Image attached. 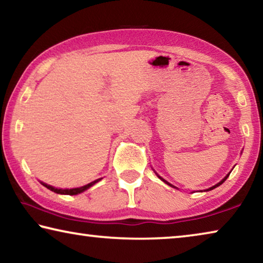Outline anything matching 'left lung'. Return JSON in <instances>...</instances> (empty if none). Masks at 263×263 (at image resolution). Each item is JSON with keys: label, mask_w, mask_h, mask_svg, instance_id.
I'll return each instance as SVG.
<instances>
[{"label": "left lung", "mask_w": 263, "mask_h": 263, "mask_svg": "<svg viewBox=\"0 0 263 263\" xmlns=\"http://www.w3.org/2000/svg\"><path fill=\"white\" fill-rule=\"evenodd\" d=\"M229 175H230V174H229ZM229 175H226V176L224 177V179H222V180H221V181L219 182V183H217L216 185H213V186H211V188H210V189H208V190H212V189H215V188H216V186H219V185H220L221 183H224V182L226 181V179H228V177H229ZM159 177H160V176H159ZM160 179H161V177H160ZM161 180H162V181L164 182V183H167L168 185H171V186H173V185H172L171 183H168V182H167V181H164L163 179H161ZM173 188H175V186H173Z\"/></svg>", "instance_id": "left-lung-1"}]
</instances>
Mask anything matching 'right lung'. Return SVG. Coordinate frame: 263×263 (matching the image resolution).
Segmentation results:
<instances>
[{
  "mask_svg": "<svg viewBox=\"0 0 263 263\" xmlns=\"http://www.w3.org/2000/svg\"><path fill=\"white\" fill-rule=\"evenodd\" d=\"M101 180H102V179H97V180H95V181L90 182V183H88V184L83 185V186H80V188H74V189H57V188H53V186H51V185H47L46 183H43V185H45L47 189H50L51 191H54V193H57V194H64V195H78V194H80V193H82V191L87 190L88 188H90L91 185H94L95 183H97V182L101 181Z\"/></svg>",
  "mask_w": 263,
  "mask_h": 263,
  "instance_id": "1",
  "label": "right lung"
}]
</instances>
